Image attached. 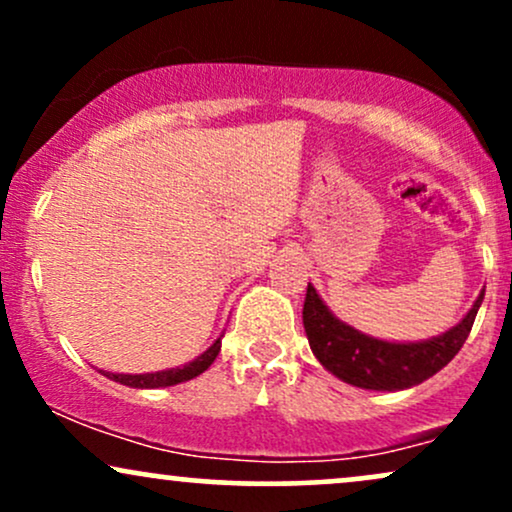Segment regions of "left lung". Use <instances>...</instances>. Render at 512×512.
<instances>
[{
    "label": "left lung",
    "mask_w": 512,
    "mask_h": 512,
    "mask_svg": "<svg viewBox=\"0 0 512 512\" xmlns=\"http://www.w3.org/2000/svg\"><path fill=\"white\" fill-rule=\"evenodd\" d=\"M481 301H484V291L479 293L469 313L438 337L424 339V342H385V339L368 337L334 317L325 301L308 284L303 303V327L317 361L339 380L363 387V390L395 392L424 383L440 368L448 366L467 342Z\"/></svg>",
    "instance_id": "8db88e82"
}]
</instances>
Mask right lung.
Wrapping results in <instances>:
<instances>
[{"mask_svg": "<svg viewBox=\"0 0 512 512\" xmlns=\"http://www.w3.org/2000/svg\"><path fill=\"white\" fill-rule=\"evenodd\" d=\"M221 337L216 339V342L211 344L204 354H199L195 361L185 363V366L156 370V373H105V370H101V373L105 375V378L115 380V383L127 385V387H137V390H156V387H170V385H178V383H187V380L202 375L204 370L214 363V358L219 356V351H221Z\"/></svg>", "mask_w": 512, "mask_h": 512, "instance_id": "right-lung-1", "label": "right lung"}]
</instances>
